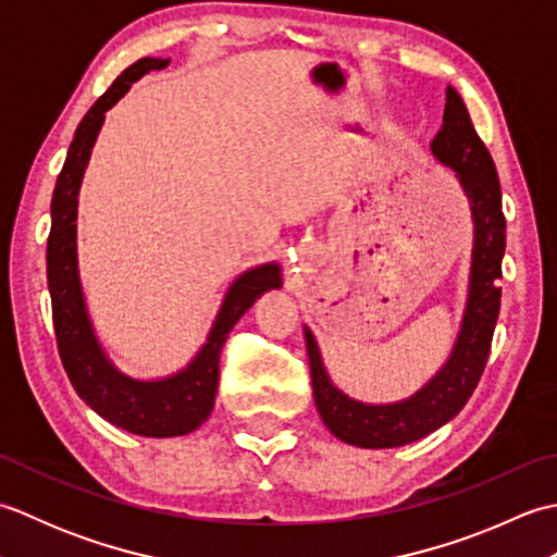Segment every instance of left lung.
<instances>
[{"label": "left lung", "mask_w": 557, "mask_h": 557, "mask_svg": "<svg viewBox=\"0 0 557 557\" xmlns=\"http://www.w3.org/2000/svg\"><path fill=\"white\" fill-rule=\"evenodd\" d=\"M433 158L455 172L474 222L469 287L459 333L429 383L411 397L387 405L354 399L330 381L309 325H304L311 363L315 409L337 441L357 447H399L441 429L467 405L486 369L491 339L500 313V265L505 253V215L498 172L488 148L479 138L465 100L447 86L443 126L431 140Z\"/></svg>", "instance_id": "1"}]
</instances>
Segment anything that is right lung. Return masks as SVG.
<instances>
[{
    "label": "right lung",
    "mask_w": 557,
    "mask_h": 557,
    "mask_svg": "<svg viewBox=\"0 0 557 557\" xmlns=\"http://www.w3.org/2000/svg\"><path fill=\"white\" fill-rule=\"evenodd\" d=\"M170 59L144 57L122 71L110 90L83 116L71 140L62 174L52 194V230L47 239V287L52 297V321L59 357L78 397L116 429L144 437H176L200 429L215 407L220 383V351L230 330L258 297L282 287L277 260L244 270L224 292L203 347L184 369L164 377H134L116 366L92 327L86 294L78 275L76 220L78 191L90 150L96 146L104 112L120 102L132 83L148 71L164 69Z\"/></svg>",
    "instance_id": "add662e5"
}]
</instances>
